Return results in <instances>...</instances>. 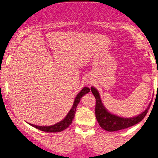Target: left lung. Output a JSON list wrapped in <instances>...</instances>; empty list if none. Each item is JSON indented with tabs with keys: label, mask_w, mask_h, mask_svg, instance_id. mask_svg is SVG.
Returning <instances> with one entry per match:
<instances>
[{
	"label": "left lung",
	"mask_w": 158,
	"mask_h": 158,
	"mask_svg": "<svg viewBox=\"0 0 158 158\" xmlns=\"http://www.w3.org/2000/svg\"><path fill=\"white\" fill-rule=\"evenodd\" d=\"M91 91L95 98V117L100 126L107 131H117L119 130L127 128L139 123L144 118L146 114L148 112V109L150 107L151 103L146 110L136 117L131 118H124L118 116L114 115L109 113L105 107L103 106L102 101L100 98L99 93L95 88L92 87Z\"/></svg>",
	"instance_id": "8db88e82"
}]
</instances>
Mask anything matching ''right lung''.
I'll return each instance as SVG.
<instances>
[{
    "label": "right lung",
    "instance_id": "obj_1",
    "mask_svg": "<svg viewBox=\"0 0 158 158\" xmlns=\"http://www.w3.org/2000/svg\"><path fill=\"white\" fill-rule=\"evenodd\" d=\"M89 91H90V89H89L88 87H84V88L77 94L71 109L70 110L69 112L68 113V114L66 115V117H65V119L60 122V123H57V124H55V125H51V126H38V125H33V124H30V125H31V126L35 127V128L40 130V131H44V132L47 133H57L63 131V130L66 129L67 127L72 123V120L73 117H74L78 103L80 101L81 97H82L85 94L89 93Z\"/></svg>",
    "mask_w": 158,
    "mask_h": 158
}]
</instances>
